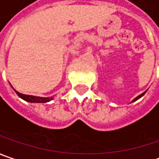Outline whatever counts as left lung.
Returning a JSON list of instances; mask_svg holds the SVG:
<instances>
[{
    "instance_id": "left-lung-1",
    "label": "left lung",
    "mask_w": 159,
    "mask_h": 159,
    "mask_svg": "<svg viewBox=\"0 0 159 159\" xmlns=\"http://www.w3.org/2000/svg\"><path fill=\"white\" fill-rule=\"evenodd\" d=\"M145 93H146V92H145ZM145 93H142V94H141V95H139V96H138V97H136V98H135L134 100H133V102H134V101H135V100H139V99H140V98H141V97H142V96H143V95H144V94H145Z\"/></svg>"
}]
</instances>
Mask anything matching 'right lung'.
<instances>
[{
  "mask_svg": "<svg viewBox=\"0 0 159 159\" xmlns=\"http://www.w3.org/2000/svg\"><path fill=\"white\" fill-rule=\"evenodd\" d=\"M14 91L18 95V97H20L21 99H23L25 101L32 102V103L33 102H35V103H46V102H49V101L53 100L52 97H47V98H45V97H38V96H33V95H25V94H22V93H18L15 89H14Z\"/></svg>",
  "mask_w": 159,
  "mask_h": 159,
  "instance_id": "1",
  "label": "right lung"
}]
</instances>
